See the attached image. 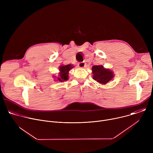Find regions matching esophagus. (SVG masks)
Listing matches in <instances>:
<instances>
[{
	"label": "esophagus",
	"mask_w": 153,
	"mask_h": 153,
	"mask_svg": "<svg viewBox=\"0 0 153 153\" xmlns=\"http://www.w3.org/2000/svg\"><path fill=\"white\" fill-rule=\"evenodd\" d=\"M85 65H86L85 63V62H80V63H79V64H78V67H79V68H84L85 67Z\"/></svg>",
	"instance_id": "esophagus-1"
}]
</instances>
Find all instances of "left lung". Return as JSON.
Returning <instances> with one entry per match:
<instances>
[{"instance_id":"obj_1","label":"left lung","mask_w":153,"mask_h":153,"mask_svg":"<svg viewBox=\"0 0 153 153\" xmlns=\"http://www.w3.org/2000/svg\"><path fill=\"white\" fill-rule=\"evenodd\" d=\"M92 73L93 79L102 85L108 83L114 76L112 70L104 68L103 65H94L92 67Z\"/></svg>"}]
</instances>
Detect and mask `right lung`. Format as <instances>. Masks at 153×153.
<instances>
[{
    "mask_svg": "<svg viewBox=\"0 0 153 153\" xmlns=\"http://www.w3.org/2000/svg\"><path fill=\"white\" fill-rule=\"evenodd\" d=\"M74 67L73 65L71 64H68L67 65H60V66L59 67V73L58 77H56L55 76H54V77L56 79L55 80L59 81L60 82L67 81L69 79L68 74L70 71Z\"/></svg>",
    "mask_w": 153,
    "mask_h": 153,
    "instance_id": "right-lung-1",
    "label": "right lung"
}]
</instances>
